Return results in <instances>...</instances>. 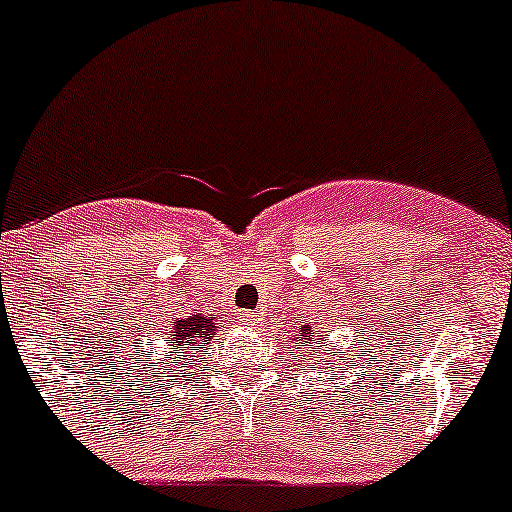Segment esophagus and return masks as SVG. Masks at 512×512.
<instances>
[{
	"mask_svg": "<svg viewBox=\"0 0 512 512\" xmlns=\"http://www.w3.org/2000/svg\"><path fill=\"white\" fill-rule=\"evenodd\" d=\"M240 320H243L245 325H250V328H257V325H260V316H257V313H252V311L240 313Z\"/></svg>",
	"mask_w": 512,
	"mask_h": 512,
	"instance_id": "obj_1",
	"label": "esophagus"
}]
</instances>
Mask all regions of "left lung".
<instances>
[{"instance_id":"left-lung-1","label":"left lung","mask_w":512,"mask_h":512,"mask_svg":"<svg viewBox=\"0 0 512 512\" xmlns=\"http://www.w3.org/2000/svg\"><path fill=\"white\" fill-rule=\"evenodd\" d=\"M320 340H323V338H320V335H318L316 342H313V333H311V328H308V325H306V330H303V340H301V345L306 347V342H308V347H311V352H318L320 347H323V345H320ZM296 345H299V342H296Z\"/></svg>"}]
</instances>
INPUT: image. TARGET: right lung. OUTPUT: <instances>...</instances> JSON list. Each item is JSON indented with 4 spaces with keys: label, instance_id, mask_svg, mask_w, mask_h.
<instances>
[{
    "label": "right lung",
    "instance_id": "add662e5",
    "mask_svg": "<svg viewBox=\"0 0 512 512\" xmlns=\"http://www.w3.org/2000/svg\"><path fill=\"white\" fill-rule=\"evenodd\" d=\"M213 333H216V323H213V318H204L201 313L199 316L179 318L177 323L172 325V340H174L172 350L177 352V355H174L177 367H182V362L187 357H196V352H184V350H189V345H201V347L209 345Z\"/></svg>",
    "mask_w": 512,
    "mask_h": 512
}]
</instances>
